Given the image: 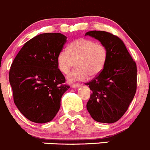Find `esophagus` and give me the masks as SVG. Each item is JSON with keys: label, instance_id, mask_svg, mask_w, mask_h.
Returning <instances> with one entry per match:
<instances>
[{"label": "esophagus", "instance_id": "obj_1", "mask_svg": "<svg viewBox=\"0 0 150 150\" xmlns=\"http://www.w3.org/2000/svg\"><path fill=\"white\" fill-rule=\"evenodd\" d=\"M81 86V84H78V83H77V84H74L73 85H72V87H73V88H77V87H79V86Z\"/></svg>", "mask_w": 150, "mask_h": 150}]
</instances>
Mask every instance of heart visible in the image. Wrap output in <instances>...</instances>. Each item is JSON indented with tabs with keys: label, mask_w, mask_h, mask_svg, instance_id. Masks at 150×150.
<instances>
[{
	"label": "heart",
	"mask_w": 150,
	"mask_h": 150,
	"mask_svg": "<svg viewBox=\"0 0 150 150\" xmlns=\"http://www.w3.org/2000/svg\"><path fill=\"white\" fill-rule=\"evenodd\" d=\"M107 47L92 40L80 38L70 43L68 50H62L57 55L58 68L66 74L72 66H76L67 74L69 81H84L103 71L108 59Z\"/></svg>",
	"instance_id": "obj_1"
}]
</instances>
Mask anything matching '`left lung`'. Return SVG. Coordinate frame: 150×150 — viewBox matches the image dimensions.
Returning <instances> with one entry per match:
<instances>
[{
    "mask_svg": "<svg viewBox=\"0 0 150 150\" xmlns=\"http://www.w3.org/2000/svg\"><path fill=\"white\" fill-rule=\"evenodd\" d=\"M85 35L98 40L108 53L103 71L85 84L92 91L86 108L95 121L115 123L124 115L135 95L137 65L123 42L115 35L104 31H90Z\"/></svg>",
    "mask_w": 150,
    "mask_h": 150,
    "instance_id": "left-lung-1",
    "label": "left lung"
}]
</instances>
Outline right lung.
Returning a JSON list of instances; mask_svg holds the SVG:
<instances>
[{
    "label": "right lung",
    "instance_id": "obj_1",
    "mask_svg": "<svg viewBox=\"0 0 150 150\" xmlns=\"http://www.w3.org/2000/svg\"><path fill=\"white\" fill-rule=\"evenodd\" d=\"M61 33H44L25 43L11 66L9 82L13 101L29 121H52L61 107V99L70 86L58 69L57 55L66 42Z\"/></svg>",
    "mask_w": 150,
    "mask_h": 150
}]
</instances>
